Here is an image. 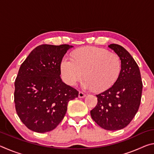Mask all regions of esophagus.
<instances>
[{"mask_svg": "<svg viewBox=\"0 0 154 154\" xmlns=\"http://www.w3.org/2000/svg\"><path fill=\"white\" fill-rule=\"evenodd\" d=\"M85 96H86V94H84L82 92H79V98H84Z\"/></svg>", "mask_w": 154, "mask_h": 154, "instance_id": "1", "label": "esophagus"}]
</instances>
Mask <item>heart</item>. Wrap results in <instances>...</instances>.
Returning a JSON list of instances; mask_svg holds the SVG:
<instances>
[{
  "label": "heart",
  "instance_id": "obj_1",
  "mask_svg": "<svg viewBox=\"0 0 154 154\" xmlns=\"http://www.w3.org/2000/svg\"><path fill=\"white\" fill-rule=\"evenodd\" d=\"M122 69L121 59L118 54L105 49L83 47L72 54V59L64 57L60 62L62 77L68 85L73 86L86 79L83 88L103 92L118 79Z\"/></svg>",
  "mask_w": 154,
  "mask_h": 154
}]
</instances>
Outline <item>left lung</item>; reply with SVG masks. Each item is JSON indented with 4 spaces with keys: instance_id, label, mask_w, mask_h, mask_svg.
Returning a JSON list of instances; mask_svg holds the SVG:
<instances>
[{
    "instance_id": "8db88e82",
    "label": "left lung",
    "mask_w": 154,
    "mask_h": 154,
    "mask_svg": "<svg viewBox=\"0 0 154 154\" xmlns=\"http://www.w3.org/2000/svg\"><path fill=\"white\" fill-rule=\"evenodd\" d=\"M109 48L120 58L121 72L110 88L96 95L97 105L90 115L102 128L117 130L127 126L139 110L143 83L139 68L129 52L117 44Z\"/></svg>"
}]
</instances>
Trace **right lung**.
<instances>
[{"label": "right lung", "mask_w": 154, "mask_h": 154, "mask_svg": "<svg viewBox=\"0 0 154 154\" xmlns=\"http://www.w3.org/2000/svg\"><path fill=\"white\" fill-rule=\"evenodd\" d=\"M70 46L41 45L21 64L15 81L14 102L20 120L36 132L53 130L63 119L69 101L79 92L60 78V62Z\"/></svg>", "instance_id": "add662e5"}]
</instances>
